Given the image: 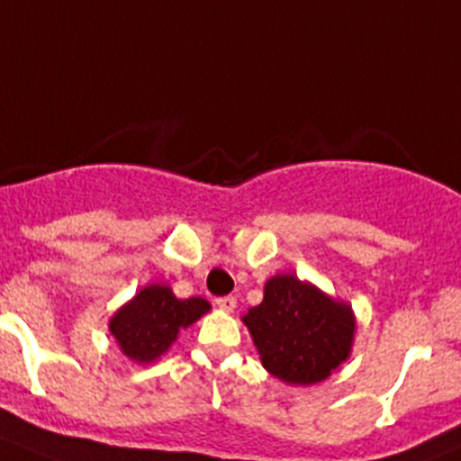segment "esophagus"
<instances>
[{"instance_id": "esophagus-1", "label": "esophagus", "mask_w": 461, "mask_h": 461, "mask_svg": "<svg viewBox=\"0 0 461 461\" xmlns=\"http://www.w3.org/2000/svg\"><path fill=\"white\" fill-rule=\"evenodd\" d=\"M216 306L221 308V311L231 312L236 308V299L234 297H218L216 299Z\"/></svg>"}]
</instances>
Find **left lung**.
I'll return each instance as SVG.
<instances>
[{"mask_svg": "<svg viewBox=\"0 0 461 461\" xmlns=\"http://www.w3.org/2000/svg\"><path fill=\"white\" fill-rule=\"evenodd\" d=\"M240 320L252 335L263 367L288 385L326 381L354 349L351 303L333 299L294 275L270 276L263 302Z\"/></svg>", "mask_w": 461, "mask_h": 461, "instance_id": "left-lung-1", "label": "left lung"}]
</instances>
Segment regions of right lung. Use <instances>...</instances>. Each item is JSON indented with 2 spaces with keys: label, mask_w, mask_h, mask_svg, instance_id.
<instances>
[{
  "label": "right lung",
  "mask_w": 461,
  "mask_h": 461,
  "mask_svg": "<svg viewBox=\"0 0 461 461\" xmlns=\"http://www.w3.org/2000/svg\"><path fill=\"white\" fill-rule=\"evenodd\" d=\"M209 311L212 303L207 299H177L171 285L149 284L117 308L107 329L128 360L150 365L171 349L180 330L189 329Z\"/></svg>",
  "instance_id": "1"
}]
</instances>
